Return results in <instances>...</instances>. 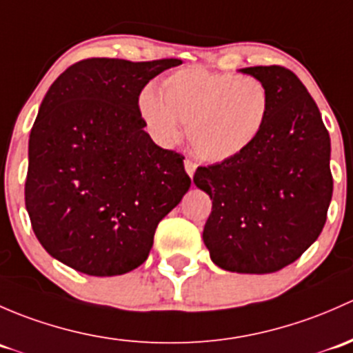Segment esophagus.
<instances>
[{"mask_svg": "<svg viewBox=\"0 0 353 353\" xmlns=\"http://www.w3.org/2000/svg\"><path fill=\"white\" fill-rule=\"evenodd\" d=\"M195 170H197V165L194 161H190V159H185V172L188 173V176H194Z\"/></svg>", "mask_w": 353, "mask_h": 353, "instance_id": "1", "label": "esophagus"}]
</instances>
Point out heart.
<instances>
[{
  "label": "heart",
  "mask_w": 353,
  "mask_h": 353,
  "mask_svg": "<svg viewBox=\"0 0 353 353\" xmlns=\"http://www.w3.org/2000/svg\"><path fill=\"white\" fill-rule=\"evenodd\" d=\"M270 110V98L252 76L185 68L139 95V114L163 146H172L187 123L190 151L202 161L223 163L256 141Z\"/></svg>",
  "instance_id": "b5f03b06"
}]
</instances>
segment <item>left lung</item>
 I'll list each match as a JSON object with an SVG mask.
<instances>
[{
  "instance_id": "1",
  "label": "left lung",
  "mask_w": 353,
  "mask_h": 353,
  "mask_svg": "<svg viewBox=\"0 0 353 353\" xmlns=\"http://www.w3.org/2000/svg\"><path fill=\"white\" fill-rule=\"evenodd\" d=\"M241 72L268 92L263 129L236 158L199 166L194 183L212 201L202 234L210 260L236 274H272L296 261L325 226L333 194L330 134L292 71Z\"/></svg>"
}]
</instances>
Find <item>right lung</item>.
<instances>
[{
	"instance_id": "right-lung-1",
	"label": "right lung",
	"mask_w": 353,
	"mask_h": 353,
	"mask_svg": "<svg viewBox=\"0 0 353 353\" xmlns=\"http://www.w3.org/2000/svg\"><path fill=\"white\" fill-rule=\"evenodd\" d=\"M180 59L92 57L43 97L28 139L25 207L46 252L112 277L146 261L159 221L190 188L183 156L144 130L139 95Z\"/></svg>"
}]
</instances>
